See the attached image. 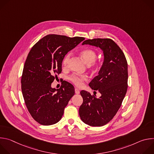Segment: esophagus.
<instances>
[{"instance_id":"1","label":"esophagus","mask_w":154,"mask_h":154,"mask_svg":"<svg viewBox=\"0 0 154 154\" xmlns=\"http://www.w3.org/2000/svg\"><path fill=\"white\" fill-rule=\"evenodd\" d=\"M75 94H79L80 93V91L79 90V89L77 88H75Z\"/></svg>"}]
</instances>
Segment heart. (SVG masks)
Returning a JSON list of instances; mask_svg holds the SVG:
<instances>
[{"label":"heart","mask_w":154,"mask_h":154,"mask_svg":"<svg viewBox=\"0 0 154 154\" xmlns=\"http://www.w3.org/2000/svg\"><path fill=\"white\" fill-rule=\"evenodd\" d=\"M81 56L84 60V61L88 64H90V66L94 69H97L100 67V64L96 62V60L97 57V52L91 49H86L83 50L81 52ZM71 57V54L68 53L66 55L63 60V65L66 66L69 62V60ZM68 79L72 82L74 85L77 86H81L83 85V83L86 80L87 77L85 75H77L75 74H72L69 76Z\"/></svg>","instance_id":"obj_1"}]
</instances>
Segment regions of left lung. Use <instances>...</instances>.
I'll list each match as a JSON object with an SVG mask.
<instances>
[{"instance_id": "left-lung-1", "label": "left lung", "mask_w": 154, "mask_h": 154, "mask_svg": "<svg viewBox=\"0 0 154 154\" xmlns=\"http://www.w3.org/2000/svg\"><path fill=\"white\" fill-rule=\"evenodd\" d=\"M82 45L100 48L103 52L104 61L99 72L89 85L101 96L82 90L83 103L79 115L85 124L100 127L106 124L116 115L127 90L128 66L125 55L117 44L109 38L87 39Z\"/></svg>"}]
</instances>
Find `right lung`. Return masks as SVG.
<instances>
[{
    "instance_id": "add662e5",
    "label": "right lung",
    "mask_w": 154,
    "mask_h": 154,
    "mask_svg": "<svg viewBox=\"0 0 154 154\" xmlns=\"http://www.w3.org/2000/svg\"><path fill=\"white\" fill-rule=\"evenodd\" d=\"M84 39L48 35L30 51L21 77V89L29 112L39 124L50 125L58 122L74 95V88L70 83L64 82L57 90L52 88L51 83L57 74L61 72L64 56Z\"/></svg>"
}]
</instances>
